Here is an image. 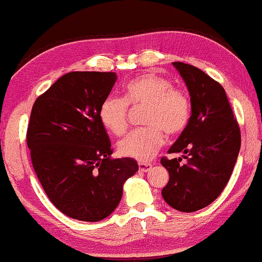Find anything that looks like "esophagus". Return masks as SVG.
I'll return each instance as SVG.
<instances>
[{
	"instance_id": "obj_1",
	"label": "esophagus",
	"mask_w": 262,
	"mask_h": 262,
	"mask_svg": "<svg viewBox=\"0 0 262 262\" xmlns=\"http://www.w3.org/2000/svg\"><path fill=\"white\" fill-rule=\"evenodd\" d=\"M151 163H143V162H140L139 163V169L140 171H142V173H146V171L150 170L151 169Z\"/></svg>"
}]
</instances>
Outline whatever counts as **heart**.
Returning <instances> with one entry per match:
<instances>
[{
  "instance_id": "1",
  "label": "heart",
  "mask_w": 262,
  "mask_h": 262,
  "mask_svg": "<svg viewBox=\"0 0 262 262\" xmlns=\"http://www.w3.org/2000/svg\"><path fill=\"white\" fill-rule=\"evenodd\" d=\"M122 97L109 95L100 104L99 119L106 129L116 136L128 129V106H146V128L130 133L119 143L121 155L146 162L165 142V130L177 135L185 129L190 118L189 97L185 91L173 87L170 81L155 73L139 75L124 85Z\"/></svg>"
}]
</instances>
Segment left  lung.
<instances>
[{"instance_id": "1", "label": "left lung", "mask_w": 262, "mask_h": 262, "mask_svg": "<svg viewBox=\"0 0 262 262\" xmlns=\"http://www.w3.org/2000/svg\"><path fill=\"white\" fill-rule=\"evenodd\" d=\"M190 95L192 115L168 153L187 159H161L169 181L162 189L167 204L195 212L221 194L231 178L241 146L240 128L222 85L194 66L173 62Z\"/></svg>"}]
</instances>
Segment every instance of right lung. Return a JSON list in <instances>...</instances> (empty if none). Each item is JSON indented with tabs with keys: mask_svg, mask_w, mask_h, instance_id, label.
<instances>
[{
	"mask_svg": "<svg viewBox=\"0 0 262 262\" xmlns=\"http://www.w3.org/2000/svg\"><path fill=\"white\" fill-rule=\"evenodd\" d=\"M115 73L72 72L35 101L27 130L31 163L49 200L66 215L96 222L120 204L134 159H112L99 108Z\"/></svg>",
	"mask_w": 262,
	"mask_h": 262,
	"instance_id": "1",
	"label": "right lung"
}]
</instances>
